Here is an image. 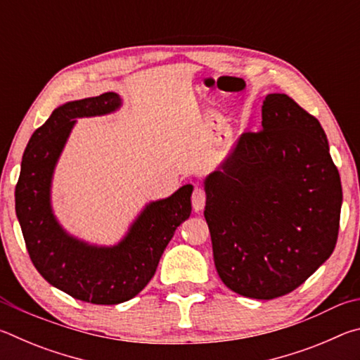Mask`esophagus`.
<instances>
[{"mask_svg": "<svg viewBox=\"0 0 360 360\" xmlns=\"http://www.w3.org/2000/svg\"><path fill=\"white\" fill-rule=\"evenodd\" d=\"M205 203H206V195L203 192V188L200 187H195V191L192 193V206H193V211L198 212L205 208Z\"/></svg>", "mask_w": 360, "mask_h": 360, "instance_id": "34e87169", "label": "esophagus"}]
</instances>
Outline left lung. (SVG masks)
<instances>
[{
  "label": "left lung",
  "instance_id": "left-lung-1",
  "mask_svg": "<svg viewBox=\"0 0 360 360\" xmlns=\"http://www.w3.org/2000/svg\"><path fill=\"white\" fill-rule=\"evenodd\" d=\"M205 193L216 270L240 295L289 294L337 245L343 192L327 136L284 94L266 95L262 130L243 133Z\"/></svg>",
  "mask_w": 360,
  "mask_h": 360
}]
</instances>
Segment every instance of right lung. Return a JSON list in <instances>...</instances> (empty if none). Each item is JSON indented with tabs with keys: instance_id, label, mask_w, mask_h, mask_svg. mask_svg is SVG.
<instances>
[{
	"instance_id": "obj_1",
	"label": "right lung",
	"mask_w": 360,
	"mask_h": 360,
	"mask_svg": "<svg viewBox=\"0 0 360 360\" xmlns=\"http://www.w3.org/2000/svg\"><path fill=\"white\" fill-rule=\"evenodd\" d=\"M122 106L114 92L68 101L53 109L30 138L15 186V214L36 270L53 288L77 300L117 304L138 295L154 276L176 229L192 211V184L148 203L114 246H98L68 233L52 210L53 169L76 119L111 114Z\"/></svg>"
}]
</instances>
